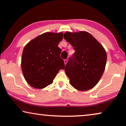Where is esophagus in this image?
Returning a JSON list of instances; mask_svg holds the SVG:
<instances>
[{
    "mask_svg": "<svg viewBox=\"0 0 126 126\" xmlns=\"http://www.w3.org/2000/svg\"><path fill=\"white\" fill-rule=\"evenodd\" d=\"M68 63V60H64V63H65V64L66 65V63Z\"/></svg>",
    "mask_w": 126,
    "mask_h": 126,
    "instance_id": "1",
    "label": "esophagus"
}]
</instances>
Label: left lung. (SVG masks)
Returning a JSON list of instances; mask_svg holds the SVG:
<instances>
[{
  "mask_svg": "<svg viewBox=\"0 0 126 126\" xmlns=\"http://www.w3.org/2000/svg\"><path fill=\"white\" fill-rule=\"evenodd\" d=\"M63 38L75 50L65 68L70 84L80 91L93 88L100 80L106 68V50L87 32H68Z\"/></svg>",
  "mask_w": 126,
  "mask_h": 126,
  "instance_id": "left-lung-1",
  "label": "left lung"
}]
</instances>
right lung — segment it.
<instances>
[{"label":"right lung","instance_id":"add662e5","mask_svg":"<svg viewBox=\"0 0 126 126\" xmlns=\"http://www.w3.org/2000/svg\"><path fill=\"white\" fill-rule=\"evenodd\" d=\"M62 32H47L30 41L24 47L21 60L22 73L29 85L37 89L51 84L65 64L58 47L63 40Z\"/></svg>","mask_w":126,"mask_h":126}]
</instances>
